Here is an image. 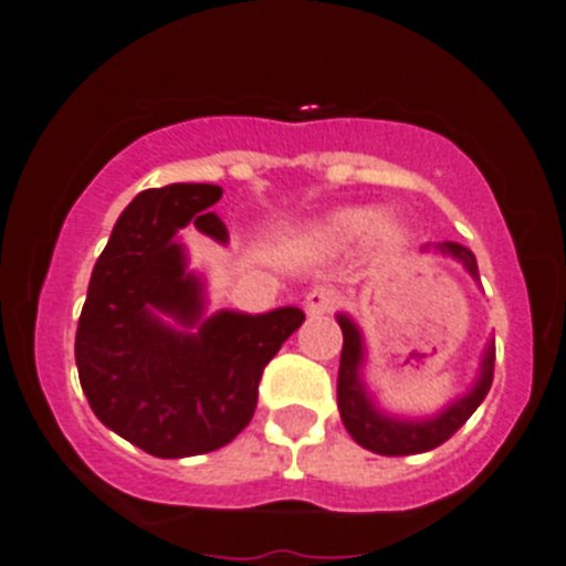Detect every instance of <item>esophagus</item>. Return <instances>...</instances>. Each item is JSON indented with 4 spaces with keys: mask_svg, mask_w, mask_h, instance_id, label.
Listing matches in <instances>:
<instances>
[{
    "mask_svg": "<svg viewBox=\"0 0 566 566\" xmlns=\"http://www.w3.org/2000/svg\"><path fill=\"white\" fill-rule=\"evenodd\" d=\"M338 304V293L331 287H313L307 296H304V311L307 316H324V313H333Z\"/></svg>",
    "mask_w": 566,
    "mask_h": 566,
    "instance_id": "obj_1",
    "label": "esophagus"
}]
</instances>
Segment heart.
I'll return each mask as SVG.
<instances>
[{
	"label": "heart",
	"mask_w": 566,
	"mask_h": 566,
	"mask_svg": "<svg viewBox=\"0 0 566 566\" xmlns=\"http://www.w3.org/2000/svg\"><path fill=\"white\" fill-rule=\"evenodd\" d=\"M365 235L381 253H399L410 242V230L399 216L376 213L373 208L333 210L307 230V242L318 250H344Z\"/></svg>",
	"instance_id": "heart-1"
}]
</instances>
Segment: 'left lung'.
I'll list each match as a JSON object with an SVG mask.
<instances>
[{"label": "left lung", "mask_w": 566, "mask_h": 566, "mask_svg": "<svg viewBox=\"0 0 566 566\" xmlns=\"http://www.w3.org/2000/svg\"><path fill=\"white\" fill-rule=\"evenodd\" d=\"M424 253H439L447 259L464 264V270L479 282V264H475L473 250H467L459 242H439V244H424ZM338 327L344 333L342 344V361H338V412L353 436L356 444L378 455H412V453H427L444 444L461 424H464L484 396L490 392L493 385V367H495V338H490L484 353H481L479 376H475L473 387L441 407L432 416H396V412L385 410L378 405L376 396L367 390L365 381V336L358 331V324L353 322L347 313L336 316Z\"/></svg>", "instance_id": "obj_1"}]
</instances>
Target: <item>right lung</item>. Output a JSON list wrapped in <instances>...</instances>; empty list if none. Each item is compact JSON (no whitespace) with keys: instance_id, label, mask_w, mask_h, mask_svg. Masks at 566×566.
<instances>
[{"instance_id":"1","label":"right lung","mask_w":566,"mask_h":566,"mask_svg":"<svg viewBox=\"0 0 566 566\" xmlns=\"http://www.w3.org/2000/svg\"><path fill=\"white\" fill-rule=\"evenodd\" d=\"M219 185L142 190L93 264L76 367L96 419L156 459L213 453L250 424L270 358L302 327L298 307L208 313L181 228L228 244Z\"/></svg>"}]
</instances>
